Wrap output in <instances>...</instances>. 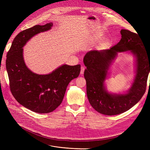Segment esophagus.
<instances>
[{"mask_svg":"<svg viewBox=\"0 0 150 150\" xmlns=\"http://www.w3.org/2000/svg\"><path fill=\"white\" fill-rule=\"evenodd\" d=\"M84 70H85V67H84V66H82V67H81V72H80L81 74H83L84 73Z\"/></svg>","mask_w":150,"mask_h":150,"instance_id":"obj_1","label":"esophagus"}]
</instances>
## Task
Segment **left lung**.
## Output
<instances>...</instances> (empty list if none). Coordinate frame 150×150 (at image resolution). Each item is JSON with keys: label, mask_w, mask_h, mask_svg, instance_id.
<instances>
[{"label": "left lung", "mask_w": 150, "mask_h": 150, "mask_svg": "<svg viewBox=\"0 0 150 150\" xmlns=\"http://www.w3.org/2000/svg\"><path fill=\"white\" fill-rule=\"evenodd\" d=\"M120 41L110 49L92 50L86 53L84 76L89 102L95 110L105 115H116L128 111L137 104L146 91L150 71V51H147L138 34L121 30ZM130 50L137 57V75L133 86L125 95H111L104 89L108 66L117 52ZM150 82V79H149Z\"/></svg>", "instance_id": "left-lung-1"}]
</instances>
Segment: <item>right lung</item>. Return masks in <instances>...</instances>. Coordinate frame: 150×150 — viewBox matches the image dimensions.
Segmentation results:
<instances>
[{"label":"right lung","mask_w":150,"mask_h":150,"mask_svg":"<svg viewBox=\"0 0 150 150\" xmlns=\"http://www.w3.org/2000/svg\"><path fill=\"white\" fill-rule=\"evenodd\" d=\"M52 25H36L22 30L13 39L7 54L6 68L13 96L21 105L38 113L55 110L62 101L67 85L78 78L81 71L80 64H64L51 74L39 75L25 66L22 47L33 36L49 30Z\"/></svg>","instance_id":"right-lung-1"}]
</instances>
